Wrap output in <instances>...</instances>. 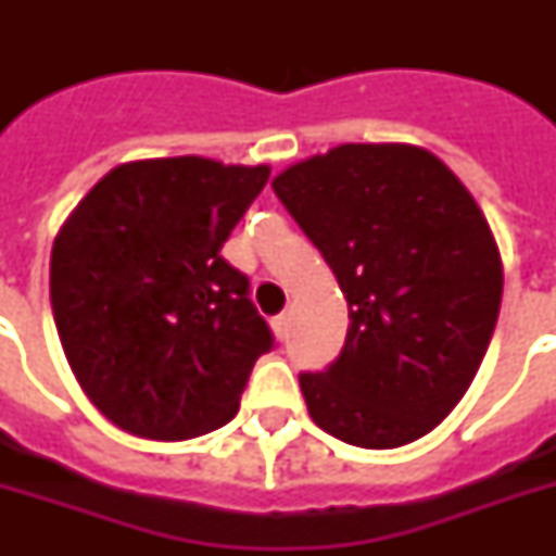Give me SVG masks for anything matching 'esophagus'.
<instances>
[{"instance_id": "1", "label": "esophagus", "mask_w": 556, "mask_h": 556, "mask_svg": "<svg viewBox=\"0 0 556 556\" xmlns=\"http://www.w3.org/2000/svg\"><path fill=\"white\" fill-rule=\"evenodd\" d=\"M288 323H291V314H288V312H282V314H277V317H274V331H277L279 340L288 334Z\"/></svg>"}]
</instances>
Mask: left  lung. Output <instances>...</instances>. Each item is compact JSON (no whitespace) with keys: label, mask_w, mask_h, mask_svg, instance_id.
Segmentation results:
<instances>
[{"label":"left lung","mask_w":556,"mask_h":556,"mask_svg":"<svg viewBox=\"0 0 556 556\" xmlns=\"http://www.w3.org/2000/svg\"><path fill=\"white\" fill-rule=\"evenodd\" d=\"M349 303L340 355L303 371L314 424L389 450L447 418L496 329L502 262L482 210L435 155L343 143L274 178Z\"/></svg>","instance_id":"obj_1"}]
</instances>
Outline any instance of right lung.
Here are the masks:
<instances>
[{"instance_id":"add662e5","label":"right lung","mask_w":556,"mask_h":556,"mask_svg":"<svg viewBox=\"0 0 556 556\" xmlns=\"http://www.w3.org/2000/svg\"><path fill=\"white\" fill-rule=\"evenodd\" d=\"M268 167L181 155L121 164L51 251V312L91 404L141 439H195L239 409L274 331L222 256Z\"/></svg>"}]
</instances>
